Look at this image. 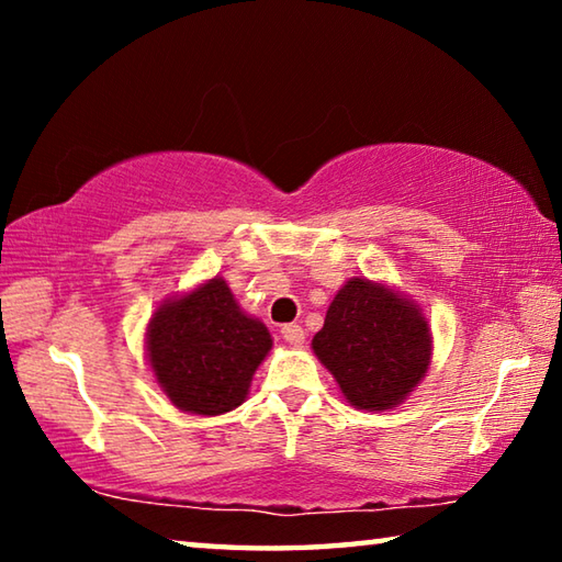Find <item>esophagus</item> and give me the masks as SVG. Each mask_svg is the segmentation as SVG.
<instances>
[{
    "instance_id": "obj_1",
    "label": "esophagus",
    "mask_w": 562,
    "mask_h": 562,
    "mask_svg": "<svg viewBox=\"0 0 562 562\" xmlns=\"http://www.w3.org/2000/svg\"><path fill=\"white\" fill-rule=\"evenodd\" d=\"M282 339L292 347H302L304 345V329L300 325H284L282 327Z\"/></svg>"
}]
</instances>
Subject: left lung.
Listing matches in <instances>:
<instances>
[{
	"mask_svg": "<svg viewBox=\"0 0 562 562\" xmlns=\"http://www.w3.org/2000/svg\"><path fill=\"white\" fill-rule=\"evenodd\" d=\"M431 341L429 322L414 300L384 282L351 278L331 300L312 349L351 406L386 412L422 384Z\"/></svg>",
	"mask_w": 562,
	"mask_h": 562,
	"instance_id": "8db88e82",
	"label": "left lung"
}]
</instances>
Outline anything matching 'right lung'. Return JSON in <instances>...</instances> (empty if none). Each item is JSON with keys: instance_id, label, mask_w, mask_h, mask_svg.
<instances>
[{"instance_id": "right-lung-1", "label": "right lung", "mask_w": 562, "mask_h": 562, "mask_svg": "<svg viewBox=\"0 0 562 562\" xmlns=\"http://www.w3.org/2000/svg\"><path fill=\"white\" fill-rule=\"evenodd\" d=\"M272 349L260 319L245 315L223 278L168 297L146 329L158 386L180 412L217 416L240 406Z\"/></svg>"}]
</instances>
